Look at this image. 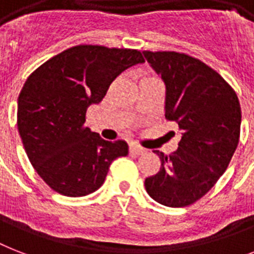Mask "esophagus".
Returning a JSON list of instances; mask_svg holds the SVG:
<instances>
[{"label":"esophagus","mask_w":254,"mask_h":254,"mask_svg":"<svg viewBox=\"0 0 254 254\" xmlns=\"http://www.w3.org/2000/svg\"><path fill=\"white\" fill-rule=\"evenodd\" d=\"M146 153V149H143V147L138 146V145H130V154H134V155H141V154H145Z\"/></svg>","instance_id":"34e87169"}]
</instances>
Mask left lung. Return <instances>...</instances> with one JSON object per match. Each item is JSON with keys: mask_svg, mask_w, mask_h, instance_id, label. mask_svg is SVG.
<instances>
[{"mask_svg": "<svg viewBox=\"0 0 254 254\" xmlns=\"http://www.w3.org/2000/svg\"><path fill=\"white\" fill-rule=\"evenodd\" d=\"M162 77L165 117L182 130L170 155L154 150L161 169L145 189L167 207H186L212 189L228 167L240 138L241 108L236 92L203 62L174 51H143Z\"/></svg>", "mask_w": 254, "mask_h": 254, "instance_id": "left-lung-1", "label": "left lung"}]
</instances>
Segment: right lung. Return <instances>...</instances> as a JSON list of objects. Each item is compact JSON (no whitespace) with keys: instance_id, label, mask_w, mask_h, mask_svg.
<instances>
[{"instance_id":"1","label":"right lung","mask_w":254,"mask_h":254,"mask_svg":"<svg viewBox=\"0 0 254 254\" xmlns=\"http://www.w3.org/2000/svg\"><path fill=\"white\" fill-rule=\"evenodd\" d=\"M143 62L137 50L76 46L26 80L18 97V131L33 167L54 191L72 197L95 192L111 163L127 155L125 141H105L85 127V113L120 73Z\"/></svg>"}]
</instances>
